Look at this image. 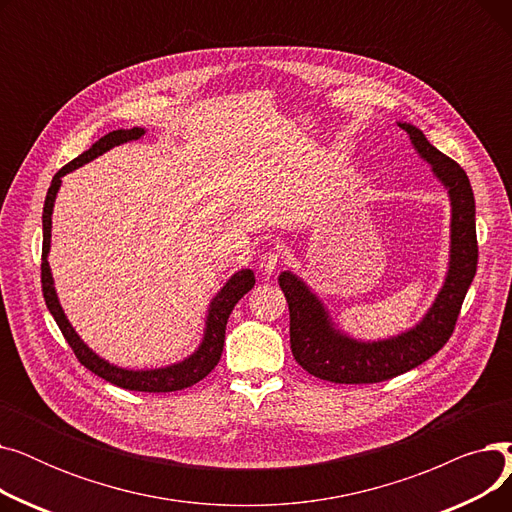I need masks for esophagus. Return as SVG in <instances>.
I'll use <instances>...</instances> for the list:
<instances>
[{
	"mask_svg": "<svg viewBox=\"0 0 512 512\" xmlns=\"http://www.w3.org/2000/svg\"><path fill=\"white\" fill-rule=\"evenodd\" d=\"M280 261H282L280 251H267V253H263V255H261V259H259L261 272H263V274H274V272L278 270Z\"/></svg>",
	"mask_w": 512,
	"mask_h": 512,
	"instance_id": "1",
	"label": "esophagus"
}]
</instances>
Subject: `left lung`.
<instances>
[{
	"label": "left lung",
	"instance_id": "obj_1",
	"mask_svg": "<svg viewBox=\"0 0 512 512\" xmlns=\"http://www.w3.org/2000/svg\"><path fill=\"white\" fill-rule=\"evenodd\" d=\"M398 126L409 134L415 151L432 166L434 176L448 191L452 207L448 274L434 305L415 328L386 340L363 342L336 330L330 313L311 288L292 272H282L278 282L290 311L292 355L319 380L334 384L386 382L434 357L452 336L477 272L475 199L465 170L429 143L417 126L407 122H398Z\"/></svg>",
	"mask_w": 512,
	"mask_h": 512
}]
</instances>
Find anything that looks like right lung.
Segmentation results:
<instances>
[{"instance_id": "right-lung-1", "label": "right lung", "mask_w": 512, "mask_h": 512, "mask_svg": "<svg viewBox=\"0 0 512 512\" xmlns=\"http://www.w3.org/2000/svg\"><path fill=\"white\" fill-rule=\"evenodd\" d=\"M143 134H145V128H139V126L126 128V130L120 128V130L105 134V137H101L95 145H91L85 153H80L76 159H72L70 164H66L56 176H53L51 186L47 191V197H45V205H43L41 284H43V299H45V305H47L49 313L53 315V319H56V324L60 326V330H62L66 342L70 344V348L74 351L76 359L83 363L89 371L99 375V378H103L105 382L120 386L124 390L176 392V390H184L188 386L201 382L205 375H209V371L215 365H218V361L222 357V351H224L228 317H230L234 305L255 286V274L251 270H240L222 286V290L218 294H215L213 301L209 303L203 340H201L199 348L191 357L180 361V363H174L170 367L134 371V369H122L118 365L107 363L105 359L95 355L83 340H80V336L74 332V328L70 326V321L66 319L64 311H62L56 288H53V278H51V270H49V261H47L49 242H51V213H53V203H56V195L60 191L62 176H66L68 172L80 168L83 164H89L91 159L99 157L105 151H110L116 145L141 139Z\"/></svg>"}]
</instances>
